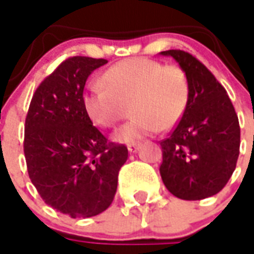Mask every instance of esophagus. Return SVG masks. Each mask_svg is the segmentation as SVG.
I'll return each mask as SVG.
<instances>
[{
	"label": "esophagus",
	"instance_id": "1",
	"mask_svg": "<svg viewBox=\"0 0 254 254\" xmlns=\"http://www.w3.org/2000/svg\"><path fill=\"white\" fill-rule=\"evenodd\" d=\"M138 146H140V144L132 142V144H129V145H127V151L130 152V153H134V152H137V149H138Z\"/></svg>",
	"mask_w": 254,
	"mask_h": 254
}]
</instances>
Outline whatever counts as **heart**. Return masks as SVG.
<instances>
[{"instance_id":"heart-1","label":"heart","mask_w":254,"mask_h":254,"mask_svg":"<svg viewBox=\"0 0 254 254\" xmlns=\"http://www.w3.org/2000/svg\"><path fill=\"white\" fill-rule=\"evenodd\" d=\"M101 84L82 97L87 117L103 129L116 127L124 114L133 117L114 133L118 142H134L159 130H170L182 120L190 101V80L180 65L133 58L109 67Z\"/></svg>"}]
</instances>
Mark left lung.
<instances>
[{
	"mask_svg": "<svg viewBox=\"0 0 254 254\" xmlns=\"http://www.w3.org/2000/svg\"><path fill=\"white\" fill-rule=\"evenodd\" d=\"M185 69L190 101L170 136L161 140L160 175L171 194L200 200L218 194L230 179L240 155V124L223 86L195 56L163 51Z\"/></svg>",
	"mask_w": 254,
	"mask_h": 254,
	"instance_id": "left-lung-1",
	"label": "left lung"
}]
</instances>
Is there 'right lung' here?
I'll use <instances>...</instances> for the list:
<instances>
[{
	"mask_svg": "<svg viewBox=\"0 0 254 254\" xmlns=\"http://www.w3.org/2000/svg\"><path fill=\"white\" fill-rule=\"evenodd\" d=\"M106 59L72 56L37 87L25 118L24 155L41 199L71 218L98 215L112 204L127 148L110 142L84 112L86 80Z\"/></svg>",
	"mask_w": 254,
	"mask_h": 254,
	"instance_id": "right-lung-1",
	"label": "right lung"
}]
</instances>
